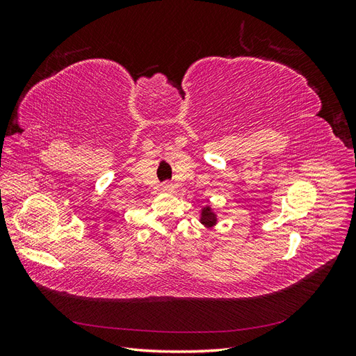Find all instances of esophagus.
Wrapping results in <instances>:
<instances>
[{
	"instance_id": "1",
	"label": "esophagus",
	"mask_w": 356,
	"mask_h": 356,
	"mask_svg": "<svg viewBox=\"0 0 356 356\" xmlns=\"http://www.w3.org/2000/svg\"><path fill=\"white\" fill-rule=\"evenodd\" d=\"M161 190H163V191H172V190H174V186H172V182H165V184L161 186Z\"/></svg>"
}]
</instances>
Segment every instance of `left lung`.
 Returning a JSON list of instances; mask_svg holds the SVG:
<instances>
[{"instance_id": "obj_1", "label": "left lung", "mask_w": 356, "mask_h": 356, "mask_svg": "<svg viewBox=\"0 0 356 356\" xmlns=\"http://www.w3.org/2000/svg\"><path fill=\"white\" fill-rule=\"evenodd\" d=\"M200 221L204 225H208V227H211V225H213L215 221H217V218H215V213L211 211V208L207 207V208L202 209V218H200Z\"/></svg>"}]
</instances>
